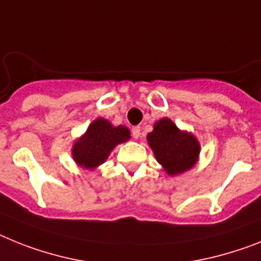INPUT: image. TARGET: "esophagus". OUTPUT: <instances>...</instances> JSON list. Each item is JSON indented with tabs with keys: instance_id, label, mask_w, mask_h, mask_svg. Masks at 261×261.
I'll use <instances>...</instances> for the list:
<instances>
[{
	"instance_id": "34e87169",
	"label": "esophagus",
	"mask_w": 261,
	"mask_h": 261,
	"mask_svg": "<svg viewBox=\"0 0 261 261\" xmlns=\"http://www.w3.org/2000/svg\"><path fill=\"white\" fill-rule=\"evenodd\" d=\"M131 135L134 139H138V138L141 137V127H133V130H131Z\"/></svg>"
}]
</instances>
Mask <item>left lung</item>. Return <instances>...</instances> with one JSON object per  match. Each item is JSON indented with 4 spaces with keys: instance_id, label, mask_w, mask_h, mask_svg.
<instances>
[{
    "instance_id": "8db88e82",
    "label": "left lung",
    "mask_w": 261,
    "mask_h": 261,
    "mask_svg": "<svg viewBox=\"0 0 261 261\" xmlns=\"http://www.w3.org/2000/svg\"><path fill=\"white\" fill-rule=\"evenodd\" d=\"M148 144L156 161L168 175L187 171L196 163L200 146L194 135L183 133L168 118L154 124V131L147 135Z\"/></svg>"
}]
</instances>
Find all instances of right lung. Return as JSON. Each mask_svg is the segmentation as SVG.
Segmentation results:
<instances>
[{"label": "right lung", "mask_w": 261, "mask_h": 261, "mask_svg": "<svg viewBox=\"0 0 261 261\" xmlns=\"http://www.w3.org/2000/svg\"><path fill=\"white\" fill-rule=\"evenodd\" d=\"M127 139H130V131L127 127H114L109 120L98 118L90 124L86 134L74 144V161L85 168L97 167L106 161L117 144Z\"/></svg>", "instance_id": "1"}]
</instances>
